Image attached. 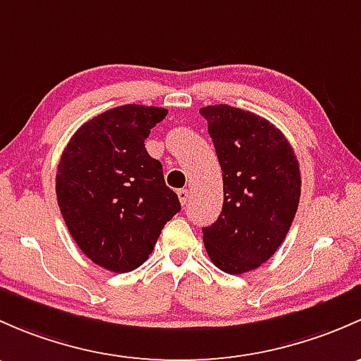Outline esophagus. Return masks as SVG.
<instances>
[{"mask_svg":"<svg viewBox=\"0 0 361 361\" xmlns=\"http://www.w3.org/2000/svg\"><path fill=\"white\" fill-rule=\"evenodd\" d=\"M177 196H179V202L182 203V207H184L189 200V191L188 189H179V191H177Z\"/></svg>","mask_w":361,"mask_h":361,"instance_id":"esophagus-1","label":"esophagus"}]
</instances>
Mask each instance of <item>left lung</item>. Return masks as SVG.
Instances as JSON below:
<instances>
[{
    "label": "left lung",
    "instance_id": "8db88e82",
    "mask_svg": "<svg viewBox=\"0 0 361 361\" xmlns=\"http://www.w3.org/2000/svg\"><path fill=\"white\" fill-rule=\"evenodd\" d=\"M222 170L224 203L203 228L210 261L241 274L273 257L290 229L300 198L299 161L287 137L250 111L228 104L200 109Z\"/></svg>",
    "mask_w": 361,
    "mask_h": 361
}]
</instances>
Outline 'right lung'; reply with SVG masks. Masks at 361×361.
Here are the masks:
<instances>
[{"mask_svg": "<svg viewBox=\"0 0 361 361\" xmlns=\"http://www.w3.org/2000/svg\"><path fill=\"white\" fill-rule=\"evenodd\" d=\"M166 113L125 104L97 114L76 130L59 161L55 192L71 236L113 273L146 262L163 226L180 210L161 163L144 146Z\"/></svg>", "mask_w": 361, "mask_h": 361, "instance_id": "obj_1", "label": "right lung"}]
</instances>
